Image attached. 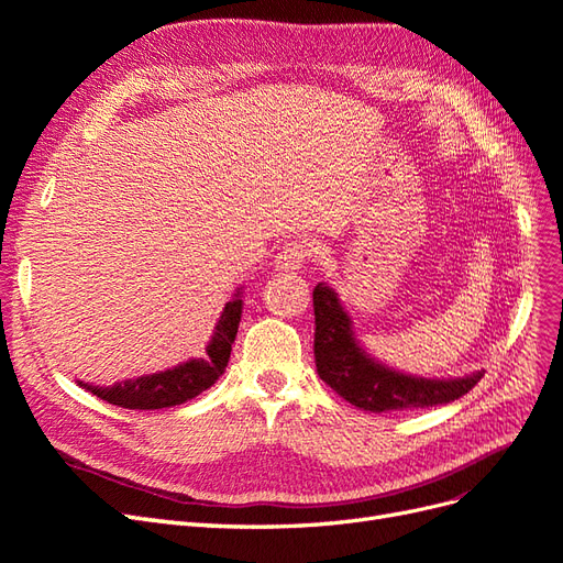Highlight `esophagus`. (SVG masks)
<instances>
[{
  "mask_svg": "<svg viewBox=\"0 0 563 563\" xmlns=\"http://www.w3.org/2000/svg\"><path fill=\"white\" fill-rule=\"evenodd\" d=\"M312 251H314V249H312L310 242H300V240L288 242V244H284L282 251L277 253L275 265H277V269H282V272L300 269V267L305 265V261H310Z\"/></svg>",
  "mask_w": 563,
  "mask_h": 563,
  "instance_id": "34e87169",
  "label": "esophagus"
}]
</instances>
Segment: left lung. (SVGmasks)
<instances>
[{"mask_svg":"<svg viewBox=\"0 0 563 563\" xmlns=\"http://www.w3.org/2000/svg\"><path fill=\"white\" fill-rule=\"evenodd\" d=\"M314 300V364L319 378L335 395L356 408L373 413L408 411V408H428L451 404L482 380V373L465 378L428 380L404 376L373 362L362 352L352 335V321L340 308L335 291L317 284Z\"/></svg>","mask_w":563,"mask_h":563,"instance_id":"8db88e82","label":"left lung"}]
</instances>
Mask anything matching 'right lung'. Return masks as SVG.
Returning a JSON list of instances; mask_svg holds the SVG:
<instances>
[{
  "label": "right lung",
  "mask_w": 563,
  "mask_h": 563,
  "mask_svg": "<svg viewBox=\"0 0 563 563\" xmlns=\"http://www.w3.org/2000/svg\"><path fill=\"white\" fill-rule=\"evenodd\" d=\"M240 319L242 298L236 294L225 305L223 314H220L216 323V333L207 347V354L199 356V360H190L164 373H152V376L117 383L112 387H84L91 389L96 397L108 404L133 408V411H155V408H168L190 401L223 376V371L230 362L236 329H240Z\"/></svg>",
  "instance_id": "1"
}]
</instances>
